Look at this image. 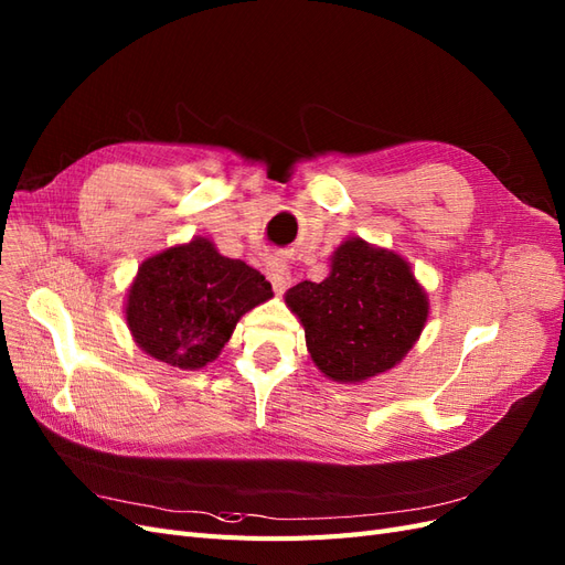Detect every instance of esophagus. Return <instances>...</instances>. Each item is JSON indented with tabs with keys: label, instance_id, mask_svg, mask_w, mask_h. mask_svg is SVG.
Here are the masks:
<instances>
[{
	"label": "esophagus",
	"instance_id": "obj_1",
	"mask_svg": "<svg viewBox=\"0 0 565 565\" xmlns=\"http://www.w3.org/2000/svg\"><path fill=\"white\" fill-rule=\"evenodd\" d=\"M267 279L274 288V294H284L288 286H291V271L281 263H269L267 265Z\"/></svg>",
	"mask_w": 565,
	"mask_h": 565
}]
</instances>
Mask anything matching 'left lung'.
<instances>
[{"label": "left lung", "mask_w": 565, "mask_h": 565, "mask_svg": "<svg viewBox=\"0 0 565 565\" xmlns=\"http://www.w3.org/2000/svg\"><path fill=\"white\" fill-rule=\"evenodd\" d=\"M324 281H300L284 300L305 329L315 366L335 383H364L407 358L428 319V296L395 250L345 238Z\"/></svg>", "instance_id": "left-lung-1"}]
</instances>
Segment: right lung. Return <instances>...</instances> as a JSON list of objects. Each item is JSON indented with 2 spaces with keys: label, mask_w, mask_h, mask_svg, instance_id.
I'll return each instance as SVG.
<instances>
[{
  "label": "right lung",
  "mask_w": 565,
  "mask_h": 565,
  "mask_svg": "<svg viewBox=\"0 0 565 565\" xmlns=\"http://www.w3.org/2000/svg\"><path fill=\"white\" fill-rule=\"evenodd\" d=\"M271 296L260 271L222 255L211 238L193 236L139 265L125 319L153 360L196 372L217 360L238 319Z\"/></svg>",
  "instance_id": "1"
}]
</instances>
